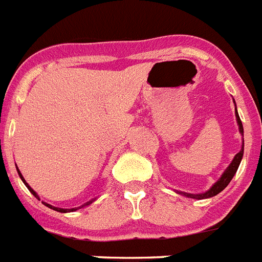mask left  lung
<instances>
[{
    "label": "left lung",
    "instance_id": "obj_1",
    "mask_svg": "<svg viewBox=\"0 0 262 262\" xmlns=\"http://www.w3.org/2000/svg\"><path fill=\"white\" fill-rule=\"evenodd\" d=\"M234 104H235V101H234ZM235 120H237V124H238L239 134L243 135V146H241V150H239V152H237V154H235V157L233 158L232 163H230V165L226 167V170L222 172V175L220 177V179H218L217 182L214 183L210 189L207 190V191H205V193L191 194V193H185V191H177V193L181 194V195L187 196V198H194V200H205V198H211V196L220 194L222 190H224L225 187L229 185V183H230V181H232L233 177H234V174L237 172V170H238V166H239V163H241V159H243V157H244V127H243V123H241V119H239L238 112H237V107H235Z\"/></svg>",
    "mask_w": 262,
    "mask_h": 262
}]
</instances>
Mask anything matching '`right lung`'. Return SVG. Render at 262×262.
Instances as JSON below:
<instances>
[{
  "mask_svg": "<svg viewBox=\"0 0 262 262\" xmlns=\"http://www.w3.org/2000/svg\"><path fill=\"white\" fill-rule=\"evenodd\" d=\"M17 172H18L19 178H21V181H23V182H24V185L27 186V187H28V190H29L30 193L33 194V195L36 196V198H37V200H40V196H38V194L36 193V191H34V190L32 189V187H30L29 185H28V183H27V181H25V179H24L23 174H21V172H19L18 167H17ZM95 200H96V198H95ZM95 200H91V201H88L87 204L81 205V206H79V207H73V209H61V207H56V206H52V205L47 204V202H42V204H44L45 206H48V207H51V209H53V210H56V211H60V213H69V211H76V210H79V209H81V207H84V206H88V205H91V204H92V202H94Z\"/></svg>",
  "mask_w": 262,
  "mask_h": 262,
  "instance_id": "add662e5",
  "label": "right lung"
}]
</instances>
